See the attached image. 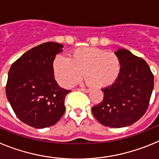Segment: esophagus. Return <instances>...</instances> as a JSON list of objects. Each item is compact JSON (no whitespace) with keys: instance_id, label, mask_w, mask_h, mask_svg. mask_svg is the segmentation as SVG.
Wrapping results in <instances>:
<instances>
[{"instance_id":"1","label":"esophagus","mask_w":159,"mask_h":159,"mask_svg":"<svg viewBox=\"0 0 159 159\" xmlns=\"http://www.w3.org/2000/svg\"><path fill=\"white\" fill-rule=\"evenodd\" d=\"M80 91H82L84 92H86V93H88V92H91V89H86V88H80Z\"/></svg>"}]
</instances>
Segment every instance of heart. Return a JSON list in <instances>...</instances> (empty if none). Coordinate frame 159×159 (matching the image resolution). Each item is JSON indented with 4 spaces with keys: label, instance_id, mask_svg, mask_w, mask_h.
<instances>
[{
    "label": "heart",
    "instance_id": "heart-1",
    "mask_svg": "<svg viewBox=\"0 0 159 159\" xmlns=\"http://www.w3.org/2000/svg\"><path fill=\"white\" fill-rule=\"evenodd\" d=\"M57 82L64 88L76 84L83 75L95 88H104L116 82L121 71V61L116 53L96 48H79L69 58L57 56L52 64Z\"/></svg>",
    "mask_w": 159,
    "mask_h": 159
}]
</instances>
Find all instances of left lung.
I'll use <instances>...</instances> for the list:
<instances>
[{
    "mask_svg": "<svg viewBox=\"0 0 159 159\" xmlns=\"http://www.w3.org/2000/svg\"><path fill=\"white\" fill-rule=\"evenodd\" d=\"M115 53L121 61V71L116 82L102 88L103 99L92 107V113L101 124L120 128L137 122L147 111L154 75L145 60L127 49Z\"/></svg>",
    "mask_w": 159,
    "mask_h": 159,
    "instance_id": "obj_1",
    "label": "left lung"
}]
</instances>
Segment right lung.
Returning a JSON list of instances; mask_svg holds the SVG:
<instances>
[{"label": "right lung", "instance_id": "right-lung-1", "mask_svg": "<svg viewBox=\"0 0 159 159\" xmlns=\"http://www.w3.org/2000/svg\"><path fill=\"white\" fill-rule=\"evenodd\" d=\"M63 48L55 42L36 46L16 60L8 71L7 99L18 119L30 127H51L64 116V99L71 91L59 86L52 67Z\"/></svg>", "mask_w": 159, "mask_h": 159}]
</instances>
